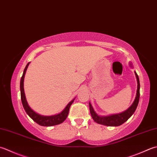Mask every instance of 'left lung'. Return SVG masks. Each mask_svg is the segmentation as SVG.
Listing matches in <instances>:
<instances>
[{
	"mask_svg": "<svg viewBox=\"0 0 157 157\" xmlns=\"http://www.w3.org/2000/svg\"><path fill=\"white\" fill-rule=\"evenodd\" d=\"M135 74L136 75L137 81V94L136 99H135L132 105L125 112H122L121 113H118V114H115L109 116H99L97 115L96 112H94L93 107H92L90 103H89V107H90V114L92 116V118H93L94 121L97 122V123L105 125V126H120L122 124H123L131 116L133 115V113L136 111V109L137 107L138 103H139L140 100V79L139 77H138L137 73L135 72Z\"/></svg>",
	"mask_w": 157,
	"mask_h": 157,
	"instance_id": "8db88e82",
	"label": "left lung"
}]
</instances>
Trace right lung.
I'll use <instances>...</instances> for the list:
<instances>
[{
    "instance_id": "1",
    "label": "right lung",
    "mask_w": 157,
    "mask_h": 157,
    "mask_svg": "<svg viewBox=\"0 0 157 157\" xmlns=\"http://www.w3.org/2000/svg\"><path fill=\"white\" fill-rule=\"evenodd\" d=\"M29 64V63H28L27 65L25 67V69H24L23 75H22V76H21V81H20L21 100V103H22L23 107H24V109H25L26 112L27 113V114L34 121L41 126H44V127H50V126L57 125V124L62 123L63 122L65 121V119L67 118V116H68V113L69 112V108L73 101H74L75 99L71 101L68 105H67L65 109H64L60 113H59V114H57L55 116H44L39 115V114H38V113H36V112H34L33 110L29 107V105H28L27 101L26 100L25 94H24V75H25V73H26V69L28 68Z\"/></svg>"
}]
</instances>
